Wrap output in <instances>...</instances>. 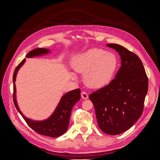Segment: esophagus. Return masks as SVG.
<instances>
[{
	"mask_svg": "<svg viewBox=\"0 0 160 160\" xmlns=\"http://www.w3.org/2000/svg\"><path fill=\"white\" fill-rule=\"evenodd\" d=\"M81 98H82V99H88V98H89L88 94L86 92L83 91V92H82V93H81Z\"/></svg>",
	"mask_w": 160,
	"mask_h": 160,
	"instance_id": "1",
	"label": "esophagus"
}]
</instances>
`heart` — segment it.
<instances>
[{
	"mask_svg": "<svg viewBox=\"0 0 160 160\" xmlns=\"http://www.w3.org/2000/svg\"><path fill=\"white\" fill-rule=\"evenodd\" d=\"M72 67L76 72L84 73L83 81L87 86L100 89L112 80L118 67V59L113 53L91 49L76 55Z\"/></svg>",
	"mask_w": 160,
	"mask_h": 160,
	"instance_id": "obj_1",
	"label": "heart"
}]
</instances>
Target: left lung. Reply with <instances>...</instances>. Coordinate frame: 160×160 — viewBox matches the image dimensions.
<instances>
[{
    "label": "left lung",
    "instance_id": "obj_1",
    "mask_svg": "<svg viewBox=\"0 0 160 160\" xmlns=\"http://www.w3.org/2000/svg\"><path fill=\"white\" fill-rule=\"evenodd\" d=\"M121 58V67L109 84L89 95L98 124L109 135L132 128L141 117L148 90V79L139 57L118 44H108Z\"/></svg>",
    "mask_w": 160,
    "mask_h": 160
}]
</instances>
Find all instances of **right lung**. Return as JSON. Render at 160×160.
Wrapping results in <instances>:
<instances>
[{"mask_svg": "<svg viewBox=\"0 0 160 160\" xmlns=\"http://www.w3.org/2000/svg\"><path fill=\"white\" fill-rule=\"evenodd\" d=\"M50 53L51 49H45V48H37V49H34L28 52L26 55V57L33 58L35 57L47 55L50 54ZM25 61L26 59H24L21 63L17 67L13 74V100L14 105H15L17 111L22 115L23 119L25 120L28 126L34 131H35L36 132L41 135H46V136L51 138L59 137L62 134H64L68 129L71 110L75 104L81 98V90L80 89H77L70 91L68 93L62 95L55 109L48 118L43 120H33L27 118L21 112L18 105L15 85L18 71L21 68V67L25 64Z\"/></svg>", "mask_w": 160, "mask_h": 160, "instance_id": "1", "label": "right lung"}]
</instances>
